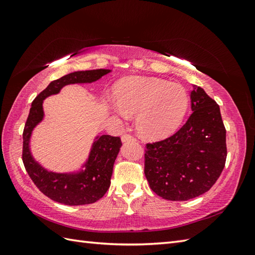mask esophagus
I'll return each mask as SVG.
<instances>
[{"mask_svg": "<svg viewBox=\"0 0 255 255\" xmlns=\"http://www.w3.org/2000/svg\"><path fill=\"white\" fill-rule=\"evenodd\" d=\"M130 140H136V138H134L133 136H131V134H128V133L123 134V137H122V141H123V142L130 141Z\"/></svg>", "mask_w": 255, "mask_h": 255, "instance_id": "34e87169", "label": "esophagus"}]
</instances>
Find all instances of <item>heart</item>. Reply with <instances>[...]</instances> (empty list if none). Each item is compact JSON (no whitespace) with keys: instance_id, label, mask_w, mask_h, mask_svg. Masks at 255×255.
<instances>
[{"instance_id":"obj_1","label":"heart","mask_w":255,"mask_h":255,"mask_svg":"<svg viewBox=\"0 0 255 255\" xmlns=\"http://www.w3.org/2000/svg\"><path fill=\"white\" fill-rule=\"evenodd\" d=\"M115 101L125 116H137L140 134L156 139L167 136L180 126L189 100L186 90L180 84L133 77L117 84Z\"/></svg>"}]
</instances>
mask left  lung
<instances>
[{"label": "left lung", "mask_w": 255, "mask_h": 255, "mask_svg": "<svg viewBox=\"0 0 255 255\" xmlns=\"http://www.w3.org/2000/svg\"><path fill=\"white\" fill-rule=\"evenodd\" d=\"M192 114L180 130L145 144L144 175L150 188L167 200H188L208 192L223 172L226 128L219 105L194 85Z\"/></svg>", "instance_id": "8db88e82"}]
</instances>
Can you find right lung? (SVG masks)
<instances>
[{
    "mask_svg": "<svg viewBox=\"0 0 255 255\" xmlns=\"http://www.w3.org/2000/svg\"><path fill=\"white\" fill-rule=\"evenodd\" d=\"M111 70L97 69L77 71L52 81L32 101L23 132V163L31 181L47 197L60 204L78 206L95 203L104 196L111 185L113 166L122 147L119 137L97 136L92 145L84 170L74 173H55L44 169L32 158L29 142L34 128L44 118L42 103L46 97L58 94L63 86L75 83H92L110 73Z\"/></svg>",
    "mask_w": 255,
    "mask_h": 255,
    "instance_id": "1",
    "label": "right lung"
}]
</instances>
